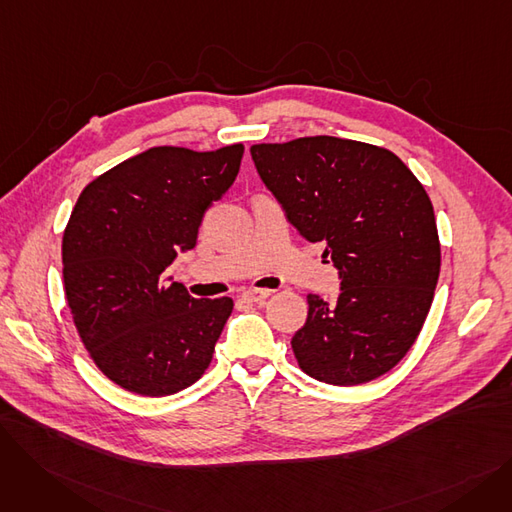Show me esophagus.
<instances>
[{
	"mask_svg": "<svg viewBox=\"0 0 512 512\" xmlns=\"http://www.w3.org/2000/svg\"><path fill=\"white\" fill-rule=\"evenodd\" d=\"M270 294H272V290H267V288H249L242 292V299H247L251 303H261L270 297Z\"/></svg>",
	"mask_w": 512,
	"mask_h": 512,
	"instance_id": "esophagus-1",
	"label": "esophagus"
}]
</instances>
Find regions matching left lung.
I'll return each instance as SVG.
<instances>
[{"label": "left lung", "instance_id": "1", "mask_svg": "<svg viewBox=\"0 0 512 512\" xmlns=\"http://www.w3.org/2000/svg\"><path fill=\"white\" fill-rule=\"evenodd\" d=\"M255 168L309 242H326L342 278L328 305L309 294L292 336L299 367L332 386L388 373L415 344L440 278V238L423 184L392 151L303 137L251 147Z\"/></svg>", "mask_w": 512, "mask_h": 512}]
</instances>
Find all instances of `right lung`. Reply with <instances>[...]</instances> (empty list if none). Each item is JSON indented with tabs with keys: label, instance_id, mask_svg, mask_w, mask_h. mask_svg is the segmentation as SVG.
<instances>
[{
	"label": "right lung",
	"instance_id": "obj_1",
	"mask_svg": "<svg viewBox=\"0 0 512 512\" xmlns=\"http://www.w3.org/2000/svg\"><path fill=\"white\" fill-rule=\"evenodd\" d=\"M242 151L153 147L89 182L72 209L62 238L72 321L93 363L128 392L176 394L211 363L234 303L195 299L166 270L197 245Z\"/></svg>",
	"mask_w": 512,
	"mask_h": 512
}]
</instances>
